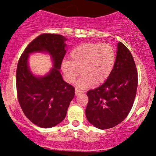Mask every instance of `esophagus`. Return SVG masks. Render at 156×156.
Masks as SVG:
<instances>
[{"label":"esophagus","mask_w":156,"mask_h":156,"mask_svg":"<svg viewBox=\"0 0 156 156\" xmlns=\"http://www.w3.org/2000/svg\"><path fill=\"white\" fill-rule=\"evenodd\" d=\"M83 92L82 91L79 90V89H76V91H75V94H76V95H79L80 94H81V93Z\"/></svg>","instance_id":"1"}]
</instances>
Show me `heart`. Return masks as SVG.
<instances>
[{
  "mask_svg": "<svg viewBox=\"0 0 156 156\" xmlns=\"http://www.w3.org/2000/svg\"><path fill=\"white\" fill-rule=\"evenodd\" d=\"M69 58V61L62 63L64 78L73 83L81 73L83 76L78 82V87L87 89L93 83H104L109 78L115 64L116 52L110 44L86 42L73 48Z\"/></svg>",
  "mask_w": 156,
  "mask_h": 156,
  "instance_id": "1",
  "label": "heart"
}]
</instances>
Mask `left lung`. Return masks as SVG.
Masks as SVG:
<instances>
[{
    "mask_svg": "<svg viewBox=\"0 0 156 156\" xmlns=\"http://www.w3.org/2000/svg\"><path fill=\"white\" fill-rule=\"evenodd\" d=\"M112 74L98 88L87 92L86 116L99 129L113 128L122 122L131 110L136 94L138 73L131 53L124 44H117Z\"/></svg>",
    "mask_w": 156,
    "mask_h": 156,
    "instance_id": "1",
    "label": "left lung"
}]
</instances>
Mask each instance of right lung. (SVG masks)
Instances as JSON below:
<instances>
[{
    "label": "right lung",
    "mask_w": 156,
    "mask_h": 156,
    "mask_svg": "<svg viewBox=\"0 0 156 156\" xmlns=\"http://www.w3.org/2000/svg\"><path fill=\"white\" fill-rule=\"evenodd\" d=\"M63 36L42 34L27 46L18 61L16 72L17 99L23 113L31 122L48 128L65 118L75 88L66 83L59 72L66 50ZM47 51L51 55L55 67L47 76L37 78L27 67V57L34 51Z\"/></svg>",
    "instance_id": "add662e5"
}]
</instances>
